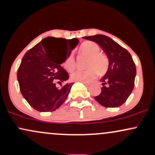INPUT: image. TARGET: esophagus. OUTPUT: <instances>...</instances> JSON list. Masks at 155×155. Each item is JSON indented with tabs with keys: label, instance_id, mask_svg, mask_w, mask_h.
<instances>
[{
	"label": "esophagus",
	"instance_id": "obj_1",
	"mask_svg": "<svg viewBox=\"0 0 155 155\" xmlns=\"http://www.w3.org/2000/svg\"><path fill=\"white\" fill-rule=\"evenodd\" d=\"M81 83H83L84 84V85H86V86H89V85L90 84L89 83V82H84V81H81Z\"/></svg>",
	"mask_w": 155,
	"mask_h": 155
}]
</instances>
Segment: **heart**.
I'll list each match as a JSON object with an SVG mask.
<instances>
[{
	"mask_svg": "<svg viewBox=\"0 0 155 155\" xmlns=\"http://www.w3.org/2000/svg\"><path fill=\"white\" fill-rule=\"evenodd\" d=\"M80 54L89 57L87 62V70L76 71L71 75V79L76 81H90L97 75V72L104 74L108 70V60L101 53V48L93 41H86L81 44L79 49ZM64 68L71 72L76 68V61L74 54H71L64 63Z\"/></svg>",
	"mask_w": 155,
	"mask_h": 155,
	"instance_id": "1",
	"label": "heart"
}]
</instances>
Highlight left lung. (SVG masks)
Wrapping results in <instances>:
<instances>
[{
  "instance_id": "1",
  "label": "left lung",
  "mask_w": 155,
  "mask_h": 155,
  "mask_svg": "<svg viewBox=\"0 0 155 155\" xmlns=\"http://www.w3.org/2000/svg\"><path fill=\"white\" fill-rule=\"evenodd\" d=\"M83 38L98 44L108 59V68L102 81L100 95L95 99L101 106L115 108L127 101L134 87L136 65L130 54L116 41L104 35L85 36Z\"/></svg>"
}]
</instances>
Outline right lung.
Masks as SVG:
<instances>
[{
	"instance_id": "obj_1",
	"label": "right lung",
	"mask_w": 155,
	"mask_h": 155,
	"mask_svg": "<svg viewBox=\"0 0 155 155\" xmlns=\"http://www.w3.org/2000/svg\"><path fill=\"white\" fill-rule=\"evenodd\" d=\"M74 48L79 39L72 38ZM70 40L47 37L28 50L17 71V80L23 97L34 109L54 111L67 98L73 84L61 64L66 60Z\"/></svg>"
}]
</instances>
